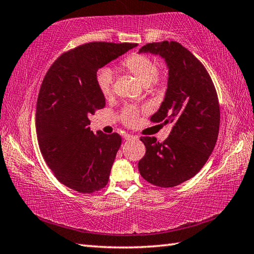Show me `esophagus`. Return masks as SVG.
<instances>
[{
  "label": "esophagus",
  "mask_w": 254,
  "mask_h": 254,
  "mask_svg": "<svg viewBox=\"0 0 254 254\" xmlns=\"http://www.w3.org/2000/svg\"><path fill=\"white\" fill-rule=\"evenodd\" d=\"M123 137L126 140H135L136 139L135 135H132V134H130V133H126V134L123 135Z\"/></svg>",
  "instance_id": "obj_1"
}]
</instances>
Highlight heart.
<instances>
[{
  "label": "heart",
  "mask_w": 254,
  "mask_h": 254,
  "mask_svg": "<svg viewBox=\"0 0 254 254\" xmlns=\"http://www.w3.org/2000/svg\"><path fill=\"white\" fill-rule=\"evenodd\" d=\"M121 66L130 72L145 88L151 93L160 92L166 84V76L159 74L156 60L145 55H131L123 60ZM96 83L101 93L105 97H111L114 93L113 71L110 68H103L97 72ZM122 121L132 126L137 120V111L134 107H127L121 114Z\"/></svg>",
  "instance_id": "1"
}]
</instances>
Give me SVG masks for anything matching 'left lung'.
Instances as JSON below:
<instances>
[{
	"label": "left lung",
	"mask_w": 254,
	"mask_h": 254,
	"mask_svg": "<svg viewBox=\"0 0 254 254\" xmlns=\"http://www.w3.org/2000/svg\"><path fill=\"white\" fill-rule=\"evenodd\" d=\"M139 53L159 55L168 67V86L152 122L173 123L162 143L143 136L140 175L154 186L168 188L190 179L213 152L220 130V104L207 70L190 51L176 41L152 42Z\"/></svg>",
	"instance_id": "obj_1"
}]
</instances>
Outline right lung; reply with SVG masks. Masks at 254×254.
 Returning <instances> with one entry per match:
<instances>
[{
  "label": "right lung",
  "instance_id": "1",
  "mask_svg": "<svg viewBox=\"0 0 254 254\" xmlns=\"http://www.w3.org/2000/svg\"><path fill=\"white\" fill-rule=\"evenodd\" d=\"M136 44L89 42L63 54L42 81L36 127L40 151L60 183L91 194L106 186L122 139L93 133L88 115L105 106L97 70Z\"/></svg>",
  "mask_w": 254,
  "mask_h": 254
}]
</instances>
